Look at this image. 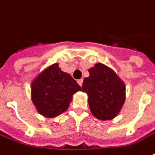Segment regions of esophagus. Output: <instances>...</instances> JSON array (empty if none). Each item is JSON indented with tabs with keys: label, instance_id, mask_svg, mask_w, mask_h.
<instances>
[{
	"label": "esophagus",
	"instance_id": "obj_1",
	"mask_svg": "<svg viewBox=\"0 0 155 155\" xmlns=\"http://www.w3.org/2000/svg\"><path fill=\"white\" fill-rule=\"evenodd\" d=\"M77 82L79 85H81V86H82V84H83V80H82V79H81V80H78Z\"/></svg>",
	"mask_w": 155,
	"mask_h": 155
}]
</instances>
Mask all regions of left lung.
Instances as JSON below:
<instances>
[{"label":"left lung","instance_id":"obj_1","mask_svg":"<svg viewBox=\"0 0 155 155\" xmlns=\"http://www.w3.org/2000/svg\"><path fill=\"white\" fill-rule=\"evenodd\" d=\"M82 91L88 95L89 107L96 118L111 120L125 101V85L113 70L101 63L89 70Z\"/></svg>","mask_w":155,"mask_h":155}]
</instances>
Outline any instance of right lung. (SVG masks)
Instances as JSON below:
<instances>
[{"label":"right lung","instance_id":"add662e5","mask_svg":"<svg viewBox=\"0 0 155 155\" xmlns=\"http://www.w3.org/2000/svg\"><path fill=\"white\" fill-rule=\"evenodd\" d=\"M79 91L81 87L70 74L54 64L32 81V101L41 115L55 117L66 111L72 96Z\"/></svg>","mask_w":155,"mask_h":155}]
</instances>
